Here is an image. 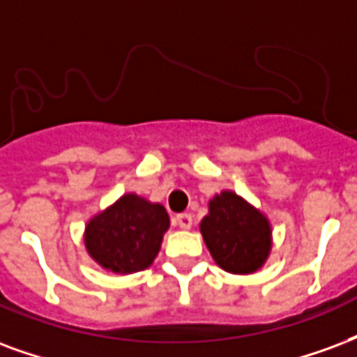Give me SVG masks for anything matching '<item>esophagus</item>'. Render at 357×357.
I'll return each instance as SVG.
<instances>
[{
    "mask_svg": "<svg viewBox=\"0 0 357 357\" xmlns=\"http://www.w3.org/2000/svg\"><path fill=\"white\" fill-rule=\"evenodd\" d=\"M174 223L179 227V229H191L192 227V215L191 213H179L174 218Z\"/></svg>",
    "mask_w": 357,
    "mask_h": 357,
    "instance_id": "34e87169",
    "label": "esophagus"
}]
</instances>
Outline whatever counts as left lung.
<instances>
[{
  "label": "left lung",
  "instance_id": "8db88e82",
  "mask_svg": "<svg viewBox=\"0 0 357 357\" xmlns=\"http://www.w3.org/2000/svg\"><path fill=\"white\" fill-rule=\"evenodd\" d=\"M200 232L213 261L231 274L259 271L273 248L271 221L232 191H221L210 200Z\"/></svg>",
  "mask_w": 357,
  "mask_h": 357
}]
</instances>
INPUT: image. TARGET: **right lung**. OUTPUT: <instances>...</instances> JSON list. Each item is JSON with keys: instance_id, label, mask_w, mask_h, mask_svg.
<instances>
[{"instance_id": "add662e5", "label": "right lung", "mask_w": 357, "mask_h": 357, "mask_svg": "<svg viewBox=\"0 0 357 357\" xmlns=\"http://www.w3.org/2000/svg\"><path fill=\"white\" fill-rule=\"evenodd\" d=\"M168 227L165 206L128 192L86 223L84 248L109 273H139L155 261Z\"/></svg>"}]
</instances>
